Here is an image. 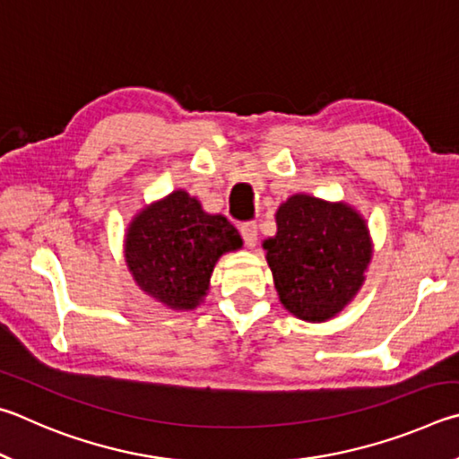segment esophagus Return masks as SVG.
<instances>
[{
    "instance_id": "1",
    "label": "esophagus",
    "mask_w": 459,
    "mask_h": 459,
    "mask_svg": "<svg viewBox=\"0 0 459 459\" xmlns=\"http://www.w3.org/2000/svg\"><path fill=\"white\" fill-rule=\"evenodd\" d=\"M239 234H242L247 247H255V244H258V225L254 221H246L239 225Z\"/></svg>"
}]
</instances>
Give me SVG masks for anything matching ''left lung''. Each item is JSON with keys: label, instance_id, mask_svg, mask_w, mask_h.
<instances>
[{"label": "left lung", "instance_id": "obj_1", "mask_svg": "<svg viewBox=\"0 0 459 459\" xmlns=\"http://www.w3.org/2000/svg\"><path fill=\"white\" fill-rule=\"evenodd\" d=\"M276 223L264 250L280 302L308 323L331 320L365 282L373 255L365 220L347 204L296 193L278 207Z\"/></svg>", "mask_w": 459, "mask_h": 459}]
</instances>
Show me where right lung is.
I'll return each instance as SVG.
<instances>
[{
    "mask_svg": "<svg viewBox=\"0 0 459 459\" xmlns=\"http://www.w3.org/2000/svg\"><path fill=\"white\" fill-rule=\"evenodd\" d=\"M242 247L223 215H209L187 191H173L134 217L125 258L143 292L173 310H193L209 290L215 262Z\"/></svg>",
    "mask_w": 459,
    "mask_h": 459,
    "instance_id": "right-lung-1",
    "label": "right lung"
}]
</instances>
